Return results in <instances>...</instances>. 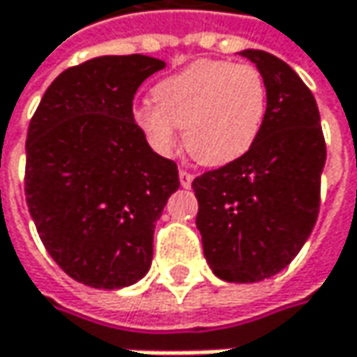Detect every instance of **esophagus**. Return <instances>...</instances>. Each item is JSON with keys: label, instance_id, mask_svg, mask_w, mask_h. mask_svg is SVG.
Returning <instances> with one entry per match:
<instances>
[{"label": "esophagus", "instance_id": "esophagus-1", "mask_svg": "<svg viewBox=\"0 0 357 357\" xmlns=\"http://www.w3.org/2000/svg\"><path fill=\"white\" fill-rule=\"evenodd\" d=\"M192 179H194V176H192L190 172L179 169V183H181L183 188H190V185H192Z\"/></svg>", "mask_w": 357, "mask_h": 357}]
</instances>
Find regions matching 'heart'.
<instances>
[{"mask_svg": "<svg viewBox=\"0 0 357 357\" xmlns=\"http://www.w3.org/2000/svg\"><path fill=\"white\" fill-rule=\"evenodd\" d=\"M153 105L134 111L149 142L169 153L183 130L194 161L221 167L244 157L258 140L268 86L258 68L223 59H198L153 89Z\"/></svg>", "mask_w": 357, "mask_h": 357, "instance_id": "1", "label": "heart"}]
</instances>
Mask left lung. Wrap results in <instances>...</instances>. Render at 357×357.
<instances>
[{"label":"left lung","mask_w":357,"mask_h":357,"mask_svg":"<svg viewBox=\"0 0 357 357\" xmlns=\"http://www.w3.org/2000/svg\"><path fill=\"white\" fill-rule=\"evenodd\" d=\"M266 80L268 111L244 157L192 181L196 227L213 273L254 283L283 271L314 229L326 144L310 89L279 57L246 49Z\"/></svg>","instance_id":"obj_1"}]
</instances>
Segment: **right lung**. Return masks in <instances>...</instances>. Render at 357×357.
<instances>
[{"label":"right lung","mask_w":357,"mask_h":357,"mask_svg":"<svg viewBox=\"0 0 357 357\" xmlns=\"http://www.w3.org/2000/svg\"><path fill=\"white\" fill-rule=\"evenodd\" d=\"M165 61L105 55L61 72L26 134L24 194L38 238L78 283L119 289L146 275L153 234L179 188L134 121L138 86Z\"/></svg>","instance_id":"right-lung-1"}]
</instances>
